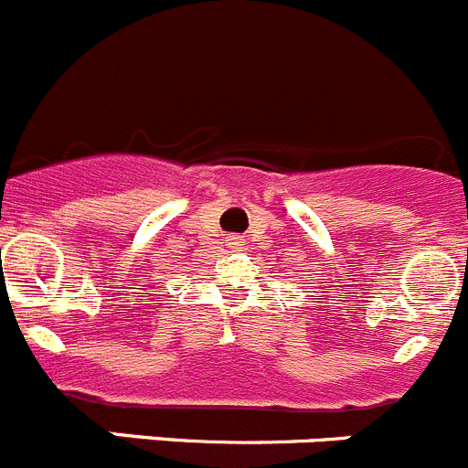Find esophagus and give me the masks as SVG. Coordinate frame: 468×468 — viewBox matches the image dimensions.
Wrapping results in <instances>:
<instances>
[{
  "instance_id": "1",
  "label": "esophagus",
  "mask_w": 468,
  "mask_h": 468,
  "mask_svg": "<svg viewBox=\"0 0 468 468\" xmlns=\"http://www.w3.org/2000/svg\"><path fill=\"white\" fill-rule=\"evenodd\" d=\"M229 244L233 247V250H242V238H238V235H230L229 238Z\"/></svg>"
}]
</instances>
